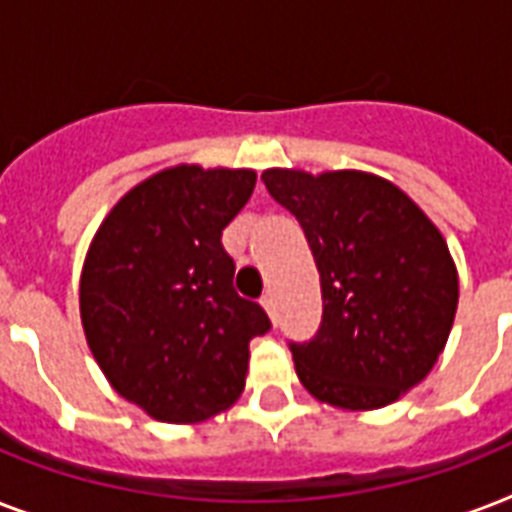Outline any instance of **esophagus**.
<instances>
[{
    "instance_id": "1",
    "label": "esophagus",
    "mask_w": 512,
    "mask_h": 512,
    "mask_svg": "<svg viewBox=\"0 0 512 512\" xmlns=\"http://www.w3.org/2000/svg\"><path fill=\"white\" fill-rule=\"evenodd\" d=\"M260 303H263L265 313L271 316L273 324H279V313H276V297H273V295H265L263 300H260Z\"/></svg>"
}]
</instances>
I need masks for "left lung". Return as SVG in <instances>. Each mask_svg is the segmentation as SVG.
I'll list each match as a JSON object with an SVG mask.
<instances>
[{
	"instance_id": "8db88e82",
	"label": "left lung",
	"mask_w": 512,
	"mask_h": 512,
	"mask_svg": "<svg viewBox=\"0 0 512 512\" xmlns=\"http://www.w3.org/2000/svg\"><path fill=\"white\" fill-rule=\"evenodd\" d=\"M303 225L321 276L319 332L289 342L305 390L340 409H380L428 377L457 313L444 236L401 188L358 170H265Z\"/></svg>"
}]
</instances>
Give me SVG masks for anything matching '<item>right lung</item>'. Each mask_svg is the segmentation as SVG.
Returning a JSON list of instances; mask_svg holds the SVG:
<instances>
[{
	"label": "right lung",
	"instance_id": "obj_1",
	"mask_svg": "<svg viewBox=\"0 0 512 512\" xmlns=\"http://www.w3.org/2000/svg\"><path fill=\"white\" fill-rule=\"evenodd\" d=\"M252 170L180 164L116 201L90 244L79 311L111 388L154 420L201 422L241 396L249 340L271 321L233 289L223 228L255 191Z\"/></svg>",
	"mask_w": 512,
	"mask_h": 512
}]
</instances>
